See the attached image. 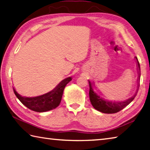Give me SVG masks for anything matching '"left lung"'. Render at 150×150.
Returning <instances> with one entry per match:
<instances>
[{"mask_svg":"<svg viewBox=\"0 0 150 150\" xmlns=\"http://www.w3.org/2000/svg\"><path fill=\"white\" fill-rule=\"evenodd\" d=\"M137 60L138 63V67L140 68V64L138 62L137 58H136ZM140 77V73H139V79ZM89 83V97H90V101H91L92 105L93 107L96 109V110L100 111V112L104 113H115L118 112V111L122 110V109L125 108L126 106H127L129 103L131 102L137 95L136 93L134 96L130 98L125 100L124 102H110L107 101L102 99L100 98L98 95L94 91L93 88H92V84L88 81Z\"/></svg>","mask_w":150,"mask_h":150,"instance_id":"8db88e82","label":"left lung"}]
</instances>
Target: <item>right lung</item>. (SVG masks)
I'll list each match as a JSON object with an SVG mask.
<instances>
[{
  "label": "right lung",
  "instance_id": "1",
  "mask_svg": "<svg viewBox=\"0 0 150 150\" xmlns=\"http://www.w3.org/2000/svg\"><path fill=\"white\" fill-rule=\"evenodd\" d=\"M71 81V77L65 79L53 91L36 97L21 96L13 88V90L19 100L29 110L37 112H45L55 109L59 105L65 87Z\"/></svg>",
  "mask_w": 150,
  "mask_h": 150
}]
</instances>
